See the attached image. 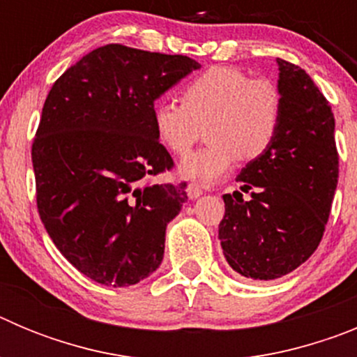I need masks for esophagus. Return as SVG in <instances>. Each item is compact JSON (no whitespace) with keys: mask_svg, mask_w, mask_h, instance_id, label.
I'll return each instance as SVG.
<instances>
[{"mask_svg":"<svg viewBox=\"0 0 357 357\" xmlns=\"http://www.w3.org/2000/svg\"><path fill=\"white\" fill-rule=\"evenodd\" d=\"M202 195H204V189H202L200 185H197V184H189L188 185V197L191 198V200L202 197Z\"/></svg>","mask_w":357,"mask_h":357,"instance_id":"esophagus-1","label":"esophagus"}]
</instances>
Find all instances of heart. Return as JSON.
I'll return each mask as SVG.
<instances>
[{
  "instance_id": "obj_1",
  "label": "heart",
  "mask_w": 357,
  "mask_h": 357,
  "mask_svg": "<svg viewBox=\"0 0 357 357\" xmlns=\"http://www.w3.org/2000/svg\"><path fill=\"white\" fill-rule=\"evenodd\" d=\"M280 121L279 87L230 66H214L189 80L181 103L160 102L153 107V130L175 155H185L206 127L209 144L178 166L181 176L198 184L220 181L238 157H263L279 134Z\"/></svg>"
}]
</instances>
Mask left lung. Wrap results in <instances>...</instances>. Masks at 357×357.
I'll list each match as a JSON object with an SVG mask.
<instances>
[{"label": "left lung", "instance_id": "8db88e82", "mask_svg": "<svg viewBox=\"0 0 357 357\" xmlns=\"http://www.w3.org/2000/svg\"><path fill=\"white\" fill-rule=\"evenodd\" d=\"M282 121L272 148L223 195L218 238L230 268L255 280L293 272L320 245L338 185L334 114L307 73L277 59ZM247 192L245 199L242 195Z\"/></svg>", "mask_w": 357, "mask_h": 357}]
</instances>
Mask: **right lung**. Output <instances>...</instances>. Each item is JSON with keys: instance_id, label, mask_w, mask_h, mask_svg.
Wrapping results in <instances>:
<instances>
[{"instance_id": "right-lung-1", "label": "right lung", "mask_w": 357, "mask_h": 357, "mask_svg": "<svg viewBox=\"0 0 357 357\" xmlns=\"http://www.w3.org/2000/svg\"><path fill=\"white\" fill-rule=\"evenodd\" d=\"M200 68L185 55L123 44L93 50L53 84L31 162L37 209L55 247L100 284H137L159 268L184 184H151L173 168L153 130V103Z\"/></svg>"}]
</instances>
